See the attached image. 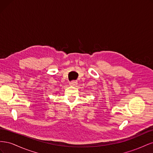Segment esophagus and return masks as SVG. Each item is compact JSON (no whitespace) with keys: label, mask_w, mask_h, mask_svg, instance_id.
<instances>
[{"label":"esophagus","mask_w":153,"mask_h":153,"mask_svg":"<svg viewBox=\"0 0 153 153\" xmlns=\"http://www.w3.org/2000/svg\"><path fill=\"white\" fill-rule=\"evenodd\" d=\"M69 85L71 86H75L77 85V81H75V80L71 81L70 83H69Z\"/></svg>","instance_id":"esophagus-1"}]
</instances>
